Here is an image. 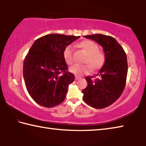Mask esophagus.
I'll return each instance as SVG.
<instances>
[{"instance_id": "esophagus-1", "label": "esophagus", "mask_w": 146, "mask_h": 146, "mask_svg": "<svg viewBox=\"0 0 146 146\" xmlns=\"http://www.w3.org/2000/svg\"><path fill=\"white\" fill-rule=\"evenodd\" d=\"M79 79H80V77H79V76H75V80H78Z\"/></svg>"}]
</instances>
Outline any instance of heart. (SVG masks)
<instances>
[{"instance_id": "heart-1", "label": "heart", "mask_w": 146, "mask_h": 146, "mask_svg": "<svg viewBox=\"0 0 146 146\" xmlns=\"http://www.w3.org/2000/svg\"><path fill=\"white\" fill-rule=\"evenodd\" d=\"M80 47L88 55L85 59L84 63L89 64L90 66L88 64H75L70 68L71 73L76 76H82L90 72V67L93 70H99L102 67L105 62L106 56L104 53L99 51V47L97 44L91 40H85L80 44ZM73 52V45H69L64 49V57L66 62L69 65H71L74 62Z\"/></svg>"}]
</instances>
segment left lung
Returning a JSON list of instances; mask_svg holds the SVG:
<instances>
[{"label": "left lung", "instance_id": "1", "mask_svg": "<svg viewBox=\"0 0 146 146\" xmlns=\"http://www.w3.org/2000/svg\"><path fill=\"white\" fill-rule=\"evenodd\" d=\"M84 37L92 39L102 46L106 60L97 75L86 77L88 84L82 90L83 99L91 107L103 109L114 103L124 90L127 75L126 54L117 40L111 36L94 34Z\"/></svg>", "mask_w": 146, "mask_h": 146}]
</instances>
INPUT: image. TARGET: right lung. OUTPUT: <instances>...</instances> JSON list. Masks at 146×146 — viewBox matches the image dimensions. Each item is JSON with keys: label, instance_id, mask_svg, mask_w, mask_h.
Returning a JSON list of instances; mask_svg holds the SVG:
<instances>
[{"label": "right lung", "instance_id": "1", "mask_svg": "<svg viewBox=\"0 0 146 146\" xmlns=\"http://www.w3.org/2000/svg\"><path fill=\"white\" fill-rule=\"evenodd\" d=\"M80 36L49 34L35 41L23 64V76L28 92L34 101L53 108L65 99L68 86L75 75L68 71L64 49Z\"/></svg>", "mask_w": 146, "mask_h": 146}]
</instances>
